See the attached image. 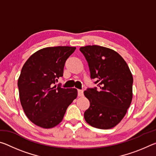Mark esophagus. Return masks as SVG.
Listing matches in <instances>:
<instances>
[{"mask_svg": "<svg viewBox=\"0 0 156 156\" xmlns=\"http://www.w3.org/2000/svg\"><path fill=\"white\" fill-rule=\"evenodd\" d=\"M78 96H83V90H80V89H78Z\"/></svg>", "mask_w": 156, "mask_h": 156, "instance_id": "obj_1", "label": "esophagus"}]
</instances>
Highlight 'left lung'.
Masks as SVG:
<instances>
[{
    "instance_id": "8db88e82",
    "label": "left lung",
    "mask_w": 156,
    "mask_h": 156,
    "mask_svg": "<svg viewBox=\"0 0 156 156\" xmlns=\"http://www.w3.org/2000/svg\"><path fill=\"white\" fill-rule=\"evenodd\" d=\"M91 79L97 87L84 91L90 106L84 118L94 127H114L125 117L130 106L133 92V76L125 60L114 50L98 45L82 47Z\"/></svg>"
}]
</instances>
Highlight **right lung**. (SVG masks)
<instances>
[{"instance_id": "right-lung-1", "label": "right lung", "mask_w": 156, "mask_h": 156, "mask_svg": "<svg viewBox=\"0 0 156 156\" xmlns=\"http://www.w3.org/2000/svg\"><path fill=\"white\" fill-rule=\"evenodd\" d=\"M75 49L68 46L46 47L31 55L23 65L18 80L20 101L25 115L36 125L49 129L58 125L77 97L76 89L55 84Z\"/></svg>"}]
</instances>
